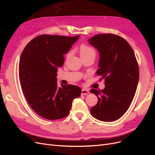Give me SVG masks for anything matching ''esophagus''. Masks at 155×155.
<instances>
[{
  "label": "esophagus",
  "mask_w": 155,
  "mask_h": 155,
  "mask_svg": "<svg viewBox=\"0 0 155 155\" xmlns=\"http://www.w3.org/2000/svg\"><path fill=\"white\" fill-rule=\"evenodd\" d=\"M89 92L88 91V90H87V89H85V88H83V89H82V91H81V94L82 95H87V94H89Z\"/></svg>",
  "instance_id": "esophagus-1"
}]
</instances>
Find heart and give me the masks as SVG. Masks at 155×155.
<instances>
[{"label": "heart", "instance_id": "1", "mask_svg": "<svg viewBox=\"0 0 155 155\" xmlns=\"http://www.w3.org/2000/svg\"><path fill=\"white\" fill-rule=\"evenodd\" d=\"M79 51H80V55L81 58H85L88 56H96V51L95 49L91 47V46L87 45H81L79 47ZM70 56V52L67 54V58L68 59Z\"/></svg>", "mask_w": 155, "mask_h": 155}]
</instances>
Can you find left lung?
<instances>
[{"mask_svg":"<svg viewBox=\"0 0 155 155\" xmlns=\"http://www.w3.org/2000/svg\"><path fill=\"white\" fill-rule=\"evenodd\" d=\"M88 41L100 53L96 73L105 85L101 91H90L98 97L91 113L98 120L113 121L125 114L134 98L139 80L137 60L130 45L119 35L97 34Z\"/></svg>","mask_w":155,"mask_h":155,"instance_id":"8db88e82","label":"left lung"}]
</instances>
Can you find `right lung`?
Returning <instances> with one entry per match:
<instances>
[{
    "mask_svg": "<svg viewBox=\"0 0 155 155\" xmlns=\"http://www.w3.org/2000/svg\"><path fill=\"white\" fill-rule=\"evenodd\" d=\"M79 35H41L25 46L21 55L18 76L29 105L43 118L59 120L68 115L74 98L80 96V87L61 85L58 87V67Z\"/></svg>",
    "mask_w": 155,
    "mask_h": 155,
    "instance_id": "obj_1",
    "label": "right lung"
}]
</instances>
